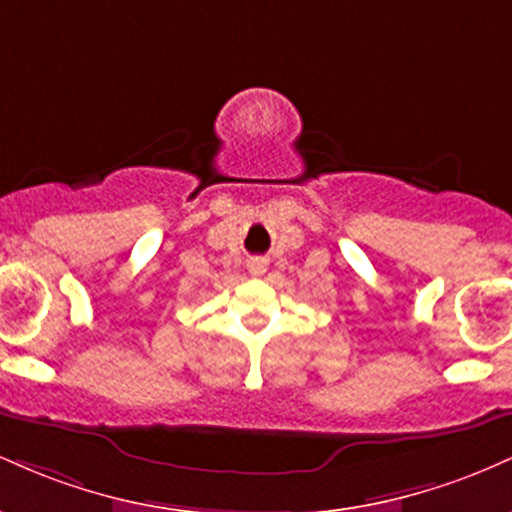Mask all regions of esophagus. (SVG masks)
<instances>
[{"label": "esophagus", "instance_id": "34e87169", "mask_svg": "<svg viewBox=\"0 0 512 512\" xmlns=\"http://www.w3.org/2000/svg\"><path fill=\"white\" fill-rule=\"evenodd\" d=\"M248 267H250L252 274H264V269H267V262H264V260H250Z\"/></svg>", "mask_w": 512, "mask_h": 512}]
</instances>
